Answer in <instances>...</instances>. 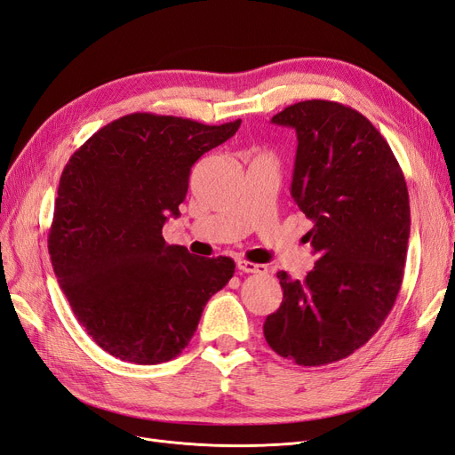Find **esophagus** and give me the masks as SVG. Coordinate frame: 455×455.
I'll use <instances>...</instances> for the list:
<instances>
[{
	"label": "esophagus",
	"instance_id": "1",
	"mask_svg": "<svg viewBox=\"0 0 455 455\" xmlns=\"http://www.w3.org/2000/svg\"><path fill=\"white\" fill-rule=\"evenodd\" d=\"M237 267L243 273H267V267H265V265H258L246 259H237Z\"/></svg>",
	"mask_w": 455,
	"mask_h": 455
}]
</instances>
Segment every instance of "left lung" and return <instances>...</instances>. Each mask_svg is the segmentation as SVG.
Listing matches in <instances>:
<instances>
[{
  "label": "left lung",
  "mask_w": 455,
  "mask_h": 455,
  "mask_svg": "<svg viewBox=\"0 0 455 455\" xmlns=\"http://www.w3.org/2000/svg\"><path fill=\"white\" fill-rule=\"evenodd\" d=\"M271 122L295 130L291 197L315 224L305 239L318 261L305 280L276 273L284 297L263 335L278 355L318 367L363 347L394 307L411 235L409 190L386 139L352 107L308 100Z\"/></svg>",
  "instance_id": "left-lung-1"
}]
</instances>
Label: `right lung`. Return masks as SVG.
Instances as JSON below:
<instances>
[{
  "instance_id": "right-lung-1",
  "label": "right lung",
  "mask_w": 455,
  "mask_h": 455,
  "mask_svg": "<svg viewBox=\"0 0 455 455\" xmlns=\"http://www.w3.org/2000/svg\"><path fill=\"white\" fill-rule=\"evenodd\" d=\"M239 126L133 113L93 133L64 167L49 231L54 275L86 333L122 362L177 357L235 273L231 258L167 244L162 228L179 216L192 165Z\"/></svg>"
}]
</instances>
